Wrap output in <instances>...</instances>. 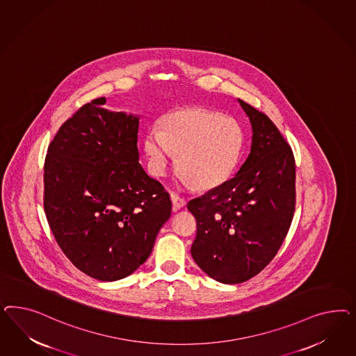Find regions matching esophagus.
<instances>
[{
    "instance_id": "34e87169",
    "label": "esophagus",
    "mask_w": 356,
    "mask_h": 356,
    "mask_svg": "<svg viewBox=\"0 0 356 356\" xmlns=\"http://www.w3.org/2000/svg\"><path fill=\"white\" fill-rule=\"evenodd\" d=\"M171 201H172L173 210H180V209H183L184 206L186 205V201L184 200L183 197L176 195V194L171 195Z\"/></svg>"
}]
</instances>
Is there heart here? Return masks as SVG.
<instances>
[{
  "mask_svg": "<svg viewBox=\"0 0 356 356\" xmlns=\"http://www.w3.org/2000/svg\"><path fill=\"white\" fill-rule=\"evenodd\" d=\"M244 142L238 121L202 108H185L167 115L162 129L145 136V152L152 175L164 176L176 155L184 185L202 189L225 183L236 168Z\"/></svg>",
  "mask_w": 356,
  "mask_h": 356,
  "instance_id": "heart-1",
  "label": "heart"
}]
</instances>
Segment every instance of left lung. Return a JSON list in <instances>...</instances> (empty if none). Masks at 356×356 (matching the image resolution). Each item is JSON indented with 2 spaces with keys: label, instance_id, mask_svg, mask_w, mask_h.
Instances as JSON below:
<instances>
[{
  "label": "left lung",
  "instance_id": "obj_1",
  "mask_svg": "<svg viewBox=\"0 0 356 356\" xmlns=\"http://www.w3.org/2000/svg\"><path fill=\"white\" fill-rule=\"evenodd\" d=\"M252 125V145L238 172L189 201L197 220L192 257L213 280L235 284L265 269L291 226L295 159L273 121L237 99Z\"/></svg>",
  "mask_w": 356,
  "mask_h": 356
}]
</instances>
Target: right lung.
<instances>
[{
  "mask_svg": "<svg viewBox=\"0 0 356 356\" xmlns=\"http://www.w3.org/2000/svg\"><path fill=\"white\" fill-rule=\"evenodd\" d=\"M97 97L65 121L44 163V210L76 269L97 280L130 275L150 256L172 204L140 164V116Z\"/></svg>",
  "mask_w": 356,
  "mask_h": 356,
  "instance_id": "obj_1",
  "label": "right lung"
}]
</instances>
